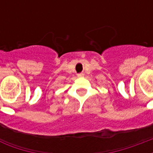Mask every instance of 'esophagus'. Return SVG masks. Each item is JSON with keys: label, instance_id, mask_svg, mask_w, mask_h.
I'll return each mask as SVG.
<instances>
[{"label": "esophagus", "instance_id": "obj_1", "mask_svg": "<svg viewBox=\"0 0 153 153\" xmlns=\"http://www.w3.org/2000/svg\"><path fill=\"white\" fill-rule=\"evenodd\" d=\"M84 74H82V73H80V74H78V77H79V78H81V77H83Z\"/></svg>", "mask_w": 153, "mask_h": 153}]
</instances>
